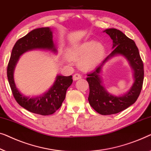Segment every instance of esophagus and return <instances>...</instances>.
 Segmentation results:
<instances>
[{"label":"esophagus","mask_w":151,"mask_h":151,"mask_svg":"<svg viewBox=\"0 0 151 151\" xmlns=\"http://www.w3.org/2000/svg\"><path fill=\"white\" fill-rule=\"evenodd\" d=\"M80 78H81V76L79 74H75L73 76V80L74 81H77L78 79H80Z\"/></svg>","instance_id":"obj_1"}]
</instances>
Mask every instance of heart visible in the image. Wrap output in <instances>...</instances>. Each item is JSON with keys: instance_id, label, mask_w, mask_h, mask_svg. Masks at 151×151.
<instances>
[{"instance_id": "heart-1", "label": "heart", "mask_w": 151, "mask_h": 151, "mask_svg": "<svg viewBox=\"0 0 151 151\" xmlns=\"http://www.w3.org/2000/svg\"><path fill=\"white\" fill-rule=\"evenodd\" d=\"M73 59H78V66L83 71L94 69L103 60L105 54L103 44L94 40H88L74 46L68 50Z\"/></svg>"}]
</instances>
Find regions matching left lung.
I'll list each match as a JSON object with an SVG mask.
<instances>
[{"instance_id": "8db88e82", "label": "left lung", "mask_w": 151, "mask_h": 151, "mask_svg": "<svg viewBox=\"0 0 151 151\" xmlns=\"http://www.w3.org/2000/svg\"><path fill=\"white\" fill-rule=\"evenodd\" d=\"M113 41V51L94 71L88 75L90 86L88 101L92 107L101 115H111L126 109L137 101L144 81V65L136 44L122 31L111 28L103 31ZM116 56H122L128 61L133 72L132 86L122 95L116 96L106 90L101 80V70L105 63Z\"/></svg>"}]
</instances>
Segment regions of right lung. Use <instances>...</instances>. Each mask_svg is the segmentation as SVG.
I'll use <instances>...</instances> for the list:
<instances>
[{
	"label": "right lung",
	"mask_w": 151,
	"mask_h": 151,
	"mask_svg": "<svg viewBox=\"0 0 151 151\" xmlns=\"http://www.w3.org/2000/svg\"><path fill=\"white\" fill-rule=\"evenodd\" d=\"M44 50L57 54V48L52 40V30L43 27L32 30L16 42L7 66V78L13 95L18 103L29 111L42 116L51 115L61 107L68 88L73 83V76L57 75L54 83L48 90L39 96H28L17 88L14 70L21 55L31 50Z\"/></svg>",
	"instance_id": "add662e5"
}]
</instances>
